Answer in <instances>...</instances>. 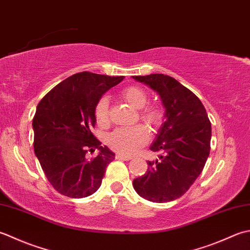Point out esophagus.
Segmentation results:
<instances>
[{"instance_id":"34e87169","label":"esophagus","mask_w":250,"mask_h":250,"mask_svg":"<svg viewBox=\"0 0 250 250\" xmlns=\"http://www.w3.org/2000/svg\"><path fill=\"white\" fill-rule=\"evenodd\" d=\"M115 159L116 160H124V161H129V160H131V157L130 156H126V155H123V154H116L115 155Z\"/></svg>"}]
</instances>
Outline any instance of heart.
I'll return each instance as SVG.
<instances>
[{
  "label": "heart",
  "mask_w": 250,
  "mask_h": 250,
  "mask_svg": "<svg viewBox=\"0 0 250 250\" xmlns=\"http://www.w3.org/2000/svg\"><path fill=\"white\" fill-rule=\"evenodd\" d=\"M124 100H126L132 108L140 111V119L152 127H156L161 124L163 119L162 110L157 106H144L147 101V96L141 88L137 86H129L121 93ZM95 118L97 123L101 126H105L109 123V100L106 97H103L97 101L95 106ZM149 140V131L142 125H135L130 127H121V128L112 131L108 136L106 144L122 154H134L142 146H145Z\"/></svg>",
  "instance_id": "heart-1"
}]
</instances>
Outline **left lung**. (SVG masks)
Here are the masks:
<instances>
[{"label": "left lung", "instance_id": "1", "mask_svg": "<svg viewBox=\"0 0 250 250\" xmlns=\"http://www.w3.org/2000/svg\"><path fill=\"white\" fill-rule=\"evenodd\" d=\"M132 79L154 90L165 109L164 123L150 146L160 152L159 160L147 161L146 172L132 186L147 201L171 202L201 175L210 151L211 124L201 100L171 76L156 73Z\"/></svg>", "mask_w": 250, "mask_h": 250}]
</instances>
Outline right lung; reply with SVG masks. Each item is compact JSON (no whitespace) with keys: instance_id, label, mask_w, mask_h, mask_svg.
<instances>
[{"instance_id":"1","label":"right lung","mask_w":250,"mask_h":250,"mask_svg":"<svg viewBox=\"0 0 250 250\" xmlns=\"http://www.w3.org/2000/svg\"><path fill=\"white\" fill-rule=\"evenodd\" d=\"M123 80L124 76L76 73L39 103L32 122L34 153L50 185L62 195L87 197L101 186L115 154L91 132L95 106L105 91ZM96 148L99 154L89 160L85 153Z\"/></svg>"}]
</instances>
